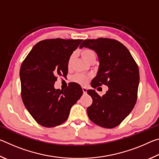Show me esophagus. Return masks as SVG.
<instances>
[{"instance_id":"obj_1","label":"esophagus","mask_w":159,"mask_h":159,"mask_svg":"<svg viewBox=\"0 0 159 159\" xmlns=\"http://www.w3.org/2000/svg\"><path fill=\"white\" fill-rule=\"evenodd\" d=\"M82 89H83V93L84 94H85L86 93H87V88H85V87H83L82 88Z\"/></svg>"}]
</instances>
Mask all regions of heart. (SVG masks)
Segmentation results:
<instances>
[{"mask_svg": "<svg viewBox=\"0 0 159 159\" xmlns=\"http://www.w3.org/2000/svg\"><path fill=\"white\" fill-rule=\"evenodd\" d=\"M80 55H81L83 60L88 62L90 60H93V59H96V55L95 52L93 50L90 49H85L83 50L80 52ZM72 61H73V56H70V57L68 60V66L70 67L72 64ZM89 79V76H86L84 74H76L73 77V80L76 83H80V84H85L87 82V80Z\"/></svg>", "mask_w": 159, "mask_h": 159, "instance_id": "heart-1", "label": "heart"}]
</instances>
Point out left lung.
I'll use <instances>...</instances> for the list:
<instances>
[{"mask_svg": "<svg viewBox=\"0 0 159 159\" xmlns=\"http://www.w3.org/2000/svg\"><path fill=\"white\" fill-rule=\"evenodd\" d=\"M95 51L99 65L91 82L93 88L102 84L108 90L100 97L95 90H88L93 103L87 108L95 124L113 128L120 124L134 108L139 83V69L125 45L116 40L99 38L86 39L80 45Z\"/></svg>", "mask_w": 159, "mask_h": 159, "instance_id": "1", "label": "left lung"}]
</instances>
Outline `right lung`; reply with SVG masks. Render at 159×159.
<instances>
[{"label": "right lung", "mask_w": 159, "mask_h": 159, "mask_svg": "<svg viewBox=\"0 0 159 159\" xmlns=\"http://www.w3.org/2000/svg\"><path fill=\"white\" fill-rule=\"evenodd\" d=\"M81 42V39H61L40 41L21 64L23 103L42 126L51 128L63 123L83 95L82 88L76 83H71L65 90L54 87L57 76L67 75L69 58Z\"/></svg>", "instance_id": "obj_1"}]
</instances>
